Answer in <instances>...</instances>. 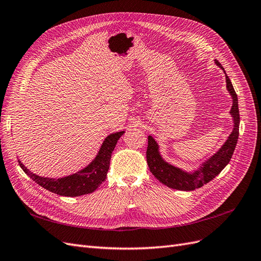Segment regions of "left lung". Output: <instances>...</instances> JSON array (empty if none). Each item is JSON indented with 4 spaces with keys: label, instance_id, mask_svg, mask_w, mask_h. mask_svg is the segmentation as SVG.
Segmentation results:
<instances>
[{
    "label": "left lung",
    "instance_id": "8db88e82",
    "mask_svg": "<svg viewBox=\"0 0 261 261\" xmlns=\"http://www.w3.org/2000/svg\"><path fill=\"white\" fill-rule=\"evenodd\" d=\"M217 65L224 70L222 65L216 60ZM225 72V70H224ZM226 78V88L230 91L233 98V106L231 109V114L234 120V127L231 135L228 136L225 144L222 146L219 151L212 155L210 159L202 164L193 174H188L186 172L173 167V165L164 162L159 153V149L155 140L148 136V147H147V163L150 169V172L152 173L156 179H159L162 184L169 186L173 189H178V191H194L196 188H199L204 184L209 183L210 180L215 178L219 173L222 171L227 163L230 162L233 155L234 149L238 144L239 134H240V112H239V102H238V94H236L234 87L228 78Z\"/></svg>",
    "mask_w": 261,
    "mask_h": 261
}]
</instances>
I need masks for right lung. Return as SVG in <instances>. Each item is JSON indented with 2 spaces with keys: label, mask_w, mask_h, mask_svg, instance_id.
I'll return each instance as SVG.
<instances>
[{
  "label": "right lung",
  "mask_w": 261,
  "mask_h": 261,
  "mask_svg": "<svg viewBox=\"0 0 261 261\" xmlns=\"http://www.w3.org/2000/svg\"><path fill=\"white\" fill-rule=\"evenodd\" d=\"M123 134L124 132H118L108 136L103 141V144H102L96 159L84 170L66 177L54 179L38 176L23 167V164L19 160L18 163L23 172L29 175L31 179H34L37 184L42 186L43 188L48 189L49 192L68 197L90 194L96 191L102 184V181H105L110 168L111 154L117 140L120 139Z\"/></svg>",
  "instance_id": "right-lung-1"
}]
</instances>
